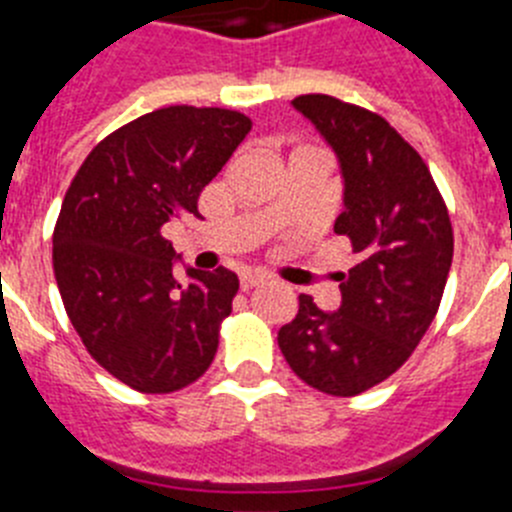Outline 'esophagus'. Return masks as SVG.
Masks as SVG:
<instances>
[{"instance_id": "esophagus-1", "label": "esophagus", "mask_w": 512, "mask_h": 512, "mask_svg": "<svg viewBox=\"0 0 512 512\" xmlns=\"http://www.w3.org/2000/svg\"><path fill=\"white\" fill-rule=\"evenodd\" d=\"M266 277L264 274H259V271H248V274H243L241 277V289L243 292H248V289L259 287V284H264Z\"/></svg>"}]
</instances>
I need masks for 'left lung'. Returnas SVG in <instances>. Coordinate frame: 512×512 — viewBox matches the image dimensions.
<instances>
[{"mask_svg": "<svg viewBox=\"0 0 512 512\" xmlns=\"http://www.w3.org/2000/svg\"><path fill=\"white\" fill-rule=\"evenodd\" d=\"M292 104L338 153L346 210L333 230L361 261L341 274L338 312L300 295L277 341L302 382L354 397L392 377L436 318L454 228L428 164L382 115L330 94H300Z\"/></svg>", "mask_w": 512, "mask_h": 512, "instance_id": "left-lung-1", "label": "left lung"}]
</instances>
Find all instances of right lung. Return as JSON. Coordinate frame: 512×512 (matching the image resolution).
Wrapping results in <instances>:
<instances>
[{
	"label": "right lung",
	"instance_id": "add662e5",
	"mask_svg": "<svg viewBox=\"0 0 512 512\" xmlns=\"http://www.w3.org/2000/svg\"><path fill=\"white\" fill-rule=\"evenodd\" d=\"M251 130L223 107L171 104L99 140L53 228V271L71 325L104 372L169 395L210 369L233 310L230 269L174 277L164 225L202 217L200 194Z\"/></svg>",
	"mask_w": 512,
	"mask_h": 512
}]
</instances>
